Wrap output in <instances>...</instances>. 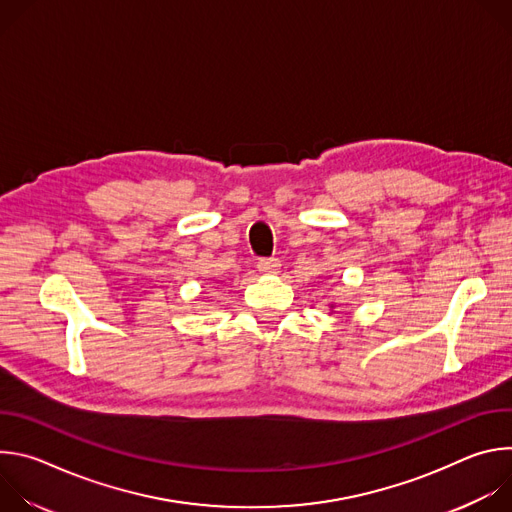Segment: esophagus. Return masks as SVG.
Returning <instances> with one entry per match:
<instances>
[{
  "label": "esophagus",
  "mask_w": 512,
  "mask_h": 512,
  "mask_svg": "<svg viewBox=\"0 0 512 512\" xmlns=\"http://www.w3.org/2000/svg\"><path fill=\"white\" fill-rule=\"evenodd\" d=\"M257 269H259L261 273H265V275H277L279 269H281V263H279V259H275V257H271V259H259Z\"/></svg>",
  "instance_id": "esophagus-1"
}]
</instances>
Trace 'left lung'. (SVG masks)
I'll list each match as a JSON object with an SVG mask.
<instances>
[{"label": "left lung", "instance_id": "1", "mask_svg": "<svg viewBox=\"0 0 512 512\" xmlns=\"http://www.w3.org/2000/svg\"><path fill=\"white\" fill-rule=\"evenodd\" d=\"M336 308V304L334 302H330V310H334Z\"/></svg>", "mask_w": 512, "mask_h": 512}]
</instances>
